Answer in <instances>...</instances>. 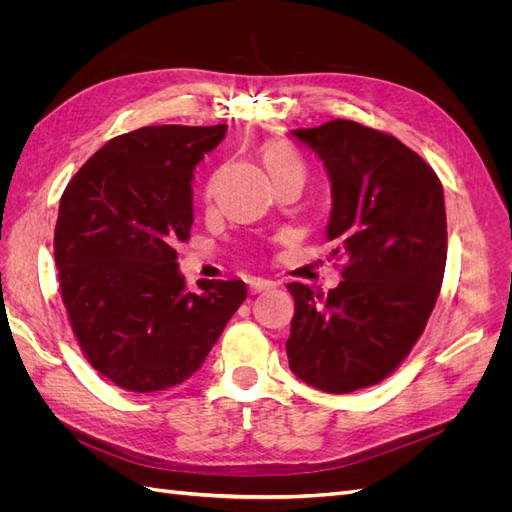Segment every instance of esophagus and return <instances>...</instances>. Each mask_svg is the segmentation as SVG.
Instances as JSON below:
<instances>
[{
    "label": "esophagus",
    "mask_w": 512,
    "mask_h": 512,
    "mask_svg": "<svg viewBox=\"0 0 512 512\" xmlns=\"http://www.w3.org/2000/svg\"><path fill=\"white\" fill-rule=\"evenodd\" d=\"M277 284L273 280H265V277H256V280L250 282V290L256 294V292H262V290H271L275 288Z\"/></svg>",
    "instance_id": "esophagus-1"
}]
</instances>
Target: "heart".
<instances>
[{"label":"heart","mask_w":512,"mask_h":512,"mask_svg":"<svg viewBox=\"0 0 512 512\" xmlns=\"http://www.w3.org/2000/svg\"><path fill=\"white\" fill-rule=\"evenodd\" d=\"M260 156H262V164H265L273 183L288 179V177L305 179V162L290 145H286L282 141H269L265 147H262Z\"/></svg>","instance_id":"b5f03b06"}]
</instances>
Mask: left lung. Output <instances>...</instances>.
Listing matches in <instances>:
<instances>
[{"mask_svg": "<svg viewBox=\"0 0 512 512\" xmlns=\"http://www.w3.org/2000/svg\"><path fill=\"white\" fill-rule=\"evenodd\" d=\"M329 170L327 239L342 265L327 294L292 282L290 369L344 395L389 378L423 335L446 267L444 192L433 168L395 136L333 119L294 130Z\"/></svg>", "mask_w": 512, "mask_h": 512, "instance_id": "left-lung-1", "label": "left lung"}]
</instances>
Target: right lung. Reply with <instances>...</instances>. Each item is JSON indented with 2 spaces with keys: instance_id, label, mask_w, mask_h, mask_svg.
Returning a JSON list of instances; mask_svg holds the SVG:
<instances>
[{
  "instance_id": "add662e5",
  "label": "right lung",
  "mask_w": 512,
  "mask_h": 512,
  "mask_svg": "<svg viewBox=\"0 0 512 512\" xmlns=\"http://www.w3.org/2000/svg\"><path fill=\"white\" fill-rule=\"evenodd\" d=\"M224 136V123L115 136L61 194V301L87 363L123 391L188 380L247 297L241 280H203V292H190L177 267L175 245L194 224V168Z\"/></svg>"
}]
</instances>
